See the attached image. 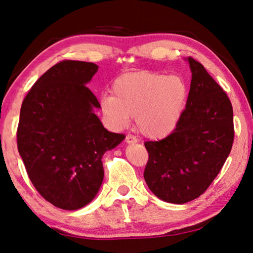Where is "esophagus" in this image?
<instances>
[{
    "label": "esophagus",
    "mask_w": 253,
    "mask_h": 253,
    "mask_svg": "<svg viewBox=\"0 0 253 253\" xmlns=\"http://www.w3.org/2000/svg\"><path fill=\"white\" fill-rule=\"evenodd\" d=\"M126 142L128 143V144H133V143H136V142H137V139H136V137H135L134 135L127 134V135L126 136Z\"/></svg>",
    "instance_id": "esophagus-1"
}]
</instances>
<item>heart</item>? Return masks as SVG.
Returning <instances> with one entry per match:
<instances>
[{"label": "heart", "mask_w": 253, "mask_h": 253, "mask_svg": "<svg viewBox=\"0 0 253 253\" xmlns=\"http://www.w3.org/2000/svg\"><path fill=\"white\" fill-rule=\"evenodd\" d=\"M112 94H103L100 109L109 126L120 130L136 118V126L149 139H162L177 125L187 98V85L178 76L135 71L120 76Z\"/></svg>", "instance_id": "b5f03b06"}]
</instances>
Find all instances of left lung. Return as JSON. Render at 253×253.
<instances>
[{"mask_svg": "<svg viewBox=\"0 0 253 253\" xmlns=\"http://www.w3.org/2000/svg\"><path fill=\"white\" fill-rule=\"evenodd\" d=\"M192 82L174 131L144 143L149 152L144 179L155 196L185 204L205 193L229 155L235 130L233 111L223 91L204 66L188 57Z\"/></svg>", "mask_w": 253, "mask_h": 253, "instance_id": "1", "label": "left lung"}]
</instances>
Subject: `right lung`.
Listing matches in <instances>:
<instances>
[{
  "label": "right lung",
  "instance_id": "add662e5",
  "mask_svg": "<svg viewBox=\"0 0 253 253\" xmlns=\"http://www.w3.org/2000/svg\"><path fill=\"white\" fill-rule=\"evenodd\" d=\"M93 63L63 60L49 68L24 98L17 149L28 177L54 206L76 211L96 196L103 180L102 156L125 140L93 112L100 108L87 84Z\"/></svg>",
  "mask_w": 253,
  "mask_h": 253
}]
</instances>
